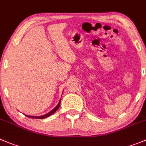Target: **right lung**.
Listing matches in <instances>:
<instances>
[{"label":"right lung","instance_id":"add662e5","mask_svg":"<svg viewBox=\"0 0 146 146\" xmlns=\"http://www.w3.org/2000/svg\"><path fill=\"white\" fill-rule=\"evenodd\" d=\"M60 101H59V103H58V106H56V107L55 108L53 109V110H52V111H50V112H49L48 113L46 114V115H42V116L36 117V116H29V115H26V116L30 117V118H39V119H43V118H47V117L50 116V115H52V114H53V113L56 112V111L58 110V108H59V106H60Z\"/></svg>","mask_w":146,"mask_h":146}]
</instances>
